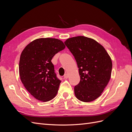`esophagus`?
<instances>
[{
  "instance_id": "1",
  "label": "esophagus",
  "mask_w": 132,
  "mask_h": 132,
  "mask_svg": "<svg viewBox=\"0 0 132 132\" xmlns=\"http://www.w3.org/2000/svg\"><path fill=\"white\" fill-rule=\"evenodd\" d=\"M69 77V75L68 74H65L64 75V79H68Z\"/></svg>"
}]
</instances>
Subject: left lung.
<instances>
[{
  "label": "left lung",
  "mask_w": 132,
  "mask_h": 132,
  "mask_svg": "<svg viewBox=\"0 0 132 132\" xmlns=\"http://www.w3.org/2000/svg\"><path fill=\"white\" fill-rule=\"evenodd\" d=\"M79 68L80 81L74 87L76 97L85 102L100 96L111 75L112 60L101 44L85 36L69 38L64 42Z\"/></svg>",
  "instance_id": "8db88e82"
}]
</instances>
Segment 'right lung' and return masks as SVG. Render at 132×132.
<instances>
[{"label": "right lung", "instance_id": "obj_1", "mask_svg": "<svg viewBox=\"0 0 132 132\" xmlns=\"http://www.w3.org/2000/svg\"><path fill=\"white\" fill-rule=\"evenodd\" d=\"M65 48L60 39L41 38L28 44L22 51L19 61L20 79L38 100L49 101L56 96L61 81L57 77L51 60Z\"/></svg>", "mask_w": 132, "mask_h": 132}]
</instances>
